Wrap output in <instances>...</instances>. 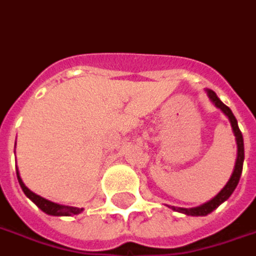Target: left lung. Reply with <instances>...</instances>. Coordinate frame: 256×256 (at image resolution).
I'll use <instances>...</instances> for the list:
<instances>
[{
	"mask_svg": "<svg viewBox=\"0 0 256 256\" xmlns=\"http://www.w3.org/2000/svg\"><path fill=\"white\" fill-rule=\"evenodd\" d=\"M208 96H209V98L214 102V104H215L218 108H220V110L228 116L229 122H230V126H232V130H234V134H235V139H236L238 156H236V162H235V169H234V173H232L230 179L228 180V184H225V188H224L214 199H210L209 202H206L204 205L196 206V208H189V209H188V208H174V206H169V208H172L173 210L182 212L184 215H190V216H206L208 214H210L212 210H215L218 206L220 205V204H224L229 196L234 194V190H235V188H236V184H238L239 179H240V174H242V166H244V158H245V154H244V138H242V133H240V130H239L238 122H236V118L234 116V113L230 112V108H229L228 106H225V104L218 98V96L215 92L208 90Z\"/></svg>",
	"mask_w": 256,
	"mask_h": 256,
	"instance_id": "1",
	"label": "left lung"
}]
</instances>
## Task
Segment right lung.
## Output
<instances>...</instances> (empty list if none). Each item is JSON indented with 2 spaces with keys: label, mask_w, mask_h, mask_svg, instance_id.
<instances>
[{
  "label": "right lung",
  "mask_w": 256,
  "mask_h": 256,
  "mask_svg": "<svg viewBox=\"0 0 256 256\" xmlns=\"http://www.w3.org/2000/svg\"><path fill=\"white\" fill-rule=\"evenodd\" d=\"M17 178L20 186L22 189V192L27 194V198H30L36 205L38 206L42 212H46L47 215H52V216H70V215H78L83 212V208H74V206H66V205H58V204H54L51 200H47L44 198H41L40 194H34L28 189L27 186L24 184V182L21 180L20 178V173L17 170Z\"/></svg>",
  "instance_id": "obj_1"
}]
</instances>
